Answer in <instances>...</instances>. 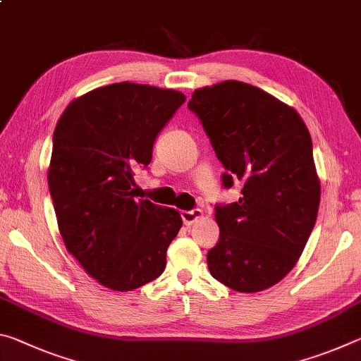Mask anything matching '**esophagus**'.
<instances>
[{"label": "esophagus", "mask_w": 361, "mask_h": 361, "mask_svg": "<svg viewBox=\"0 0 361 361\" xmlns=\"http://www.w3.org/2000/svg\"><path fill=\"white\" fill-rule=\"evenodd\" d=\"M204 216V212L200 209H194V210H183L181 212V218L183 221H185L186 226H191L194 224L195 221H197L199 218Z\"/></svg>", "instance_id": "34e87169"}]
</instances>
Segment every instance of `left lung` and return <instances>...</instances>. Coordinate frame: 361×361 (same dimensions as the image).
Wrapping results in <instances>:
<instances>
[{"label":"left lung","mask_w":361,"mask_h":361,"mask_svg":"<svg viewBox=\"0 0 361 361\" xmlns=\"http://www.w3.org/2000/svg\"><path fill=\"white\" fill-rule=\"evenodd\" d=\"M188 106L228 170L224 188L243 183L237 202L215 209L219 240L209 271L240 293L271 288L295 267L319 213L307 127L295 108L232 79L195 89Z\"/></svg>","instance_id":"1"}]
</instances>
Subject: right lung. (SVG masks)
I'll use <instances>...</instances> for the list:
<instances>
[{
  "mask_svg": "<svg viewBox=\"0 0 361 361\" xmlns=\"http://www.w3.org/2000/svg\"><path fill=\"white\" fill-rule=\"evenodd\" d=\"M186 97L116 82L73 100L54 130L49 191L65 247L90 277L114 291L157 279L181 228L180 212L135 199L138 169Z\"/></svg>",
  "mask_w": 361,
  "mask_h": 361,
  "instance_id": "add662e5",
  "label": "right lung"
}]
</instances>
